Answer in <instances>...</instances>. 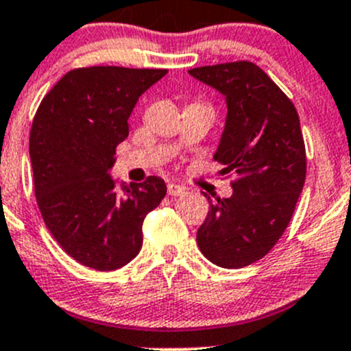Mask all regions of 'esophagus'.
<instances>
[{"label": "esophagus", "instance_id": "esophagus-1", "mask_svg": "<svg viewBox=\"0 0 351 351\" xmlns=\"http://www.w3.org/2000/svg\"><path fill=\"white\" fill-rule=\"evenodd\" d=\"M185 191H186L185 186L178 185V183H168V194L173 195V197H176V195H182Z\"/></svg>", "mask_w": 351, "mask_h": 351}]
</instances>
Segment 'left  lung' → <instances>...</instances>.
Wrapping results in <instances>:
<instances>
[{"mask_svg": "<svg viewBox=\"0 0 351 351\" xmlns=\"http://www.w3.org/2000/svg\"><path fill=\"white\" fill-rule=\"evenodd\" d=\"M220 91L227 119L215 160L234 173V194L209 202L197 245L211 263L242 268L261 260L287 228L306 176V154L293 101L253 62L189 71ZM206 195V194H204Z\"/></svg>", "mask_w": 351, "mask_h": 351, "instance_id": "obj_1", "label": "left lung"}]
</instances>
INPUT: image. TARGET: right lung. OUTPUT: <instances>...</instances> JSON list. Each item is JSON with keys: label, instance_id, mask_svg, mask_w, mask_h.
Masks as SVG:
<instances>
[{"label": "right lung", "instance_id": "obj_1", "mask_svg": "<svg viewBox=\"0 0 351 351\" xmlns=\"http://www.w3.org/2000/svg\"><path fill=\"white\" fill-rule=\"evenodd\" d=\"M166 72L74 69L39 104L29 136L36 201L55 241L84 267L130 263L142 250L145 216L165 199L159 176L117 186L109 171L136 101Z\"/></svg>", "mask_w": 351, "mask_h": 351}]
</instances>
